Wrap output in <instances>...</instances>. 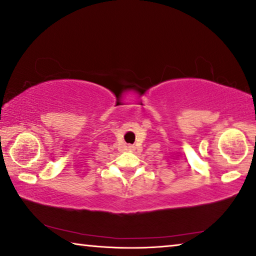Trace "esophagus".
Masks as SVG:
<instances>
[{
    "mask_svg": "<svg viewBox=\"0 0 256 256\" xmlns=\"http://www.w3.org/2000/svg\"><path fill=\"white\" fill-rule=\"evenodd\" d=\"M130 148H132V146H130Z\"/></svg>",
    "mask_w": 256,
    "mask_h": 256,
    "instance_id": "esophagus-1",
    "label": "esophagus"
}]
</instances>
